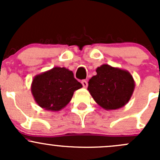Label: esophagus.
<instances>
[{
    "label": "esophagus",
    "instance_id": "34e87169",
    "mask_svg": "<svg viewBox=\"0 0 160 160\" xmlns=\"http://www.w3.org/2000/svg\"><path fill=\"white\" fill-rule=\"evenodd\" d=\"M81 83H82V85H83V87L84 88H88V81H87V80H83L81 81Z\"/></svg>",
    "mask_w": 160,
    "mask_h": 160
}]
</instances>
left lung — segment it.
Here are the masks:
<instances>
[{
    "label": "left lung",
    "instance_id": "1",
    "mask_svg": "<svg viewBox=\"0 0 160 160\" xmlns=\"http://www.w3.org/2000/svg\"><path fill=\"white\" fill-rule=\"evenodd\" d=\"M88 82V90L93 100L105 110H115L130 100L135 81L129 72L104 64Z\"/></svg>",
    "mask_w": 160,
    "mask_h": 160
}]
</instances>
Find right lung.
Returning a JSON list of instances; mask_svg holds the SVG:
<instances>
[{"mask_svg":"<svg viewBox=\"0 0 160 160\" xmlns=\"http://www.w3.org/2000/svg\"><path fill=\"white\" fill-rule=\"evenodd\" d=\"M82 87L74 78L72 71L64 67H54L35 76L31 89L35 101L40 107L58 111L68 104L74 91Z\"/></svg>","mask_w":160,"mask_h":160,"instance_id":"add662e5","label":"right lung"}]
</instances>
